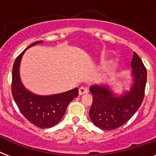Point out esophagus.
<instances>
[{"instance_id":"obj_1","label":"esophagus","mask_w":156,"mask_h":156,"mask_svg":"<svg viewBox=\"0 0 156 156\" xmlns=\"http://www.w3.org/2000/svg\"><path fill=\"white\" fill-rule=\"evenodd\" d=\"M88 90L87 89L86 87H81L80 88H79V95H84V94H86V93H87Z\"/></svg>"}]
</instances>
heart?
Instances as JSON below:
<instances>
[{"mask_svg":"<svg viewBox=\"0 0 156 156\" xmlns=\"http://www.w3.org/2000/svg\"><path fill=\"white\" fill-rule=\"evenodd\" d=\"M115 67H116V66H115V65H113L112 66H111V68H110V70H111V71L113 70L114 69H115Z\"/></svg>","mask_w":156,"mask_h":156,"instance_id":"b5f03b06","label":"heart"}]
</instances>
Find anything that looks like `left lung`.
Returning <instances> with one entry per match:
<instances>
[{"mask_svg": "<svg viewBox=\"0 0 156 156\" xmlns=\"http://www.w3.org/2000/svg\"><path fill=\"white\" fill-rule=\"evenodd\" d=\"M133 85L130 90L117 96L106 85L90 87L93 102L89 116L101 129L112 130L123 126L138 111L143 103L147 83V69L138 55L133 52L131 61Z\"/></svg>", "mask_w": 156, "mask_h": 156, "instance_id": "left-lung-1", "label": "left lung"}]
</instances>
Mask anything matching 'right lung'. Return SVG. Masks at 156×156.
<instances>
[{
  "label": "right lung",
  "instance_id": "right-lung-1",
  "mask_svg": "<svg viewBox=\"0 0 156 156\" xmlns=\"http://www.w3.org/2000/svg\"><path fill=\"white\" fill-rule=\"evenodd\" d=\"M42 42L36 41L28 48ZM27 48L16 58L13 64L12 95L21 112L30 123L42 129L51 128L63 117L69 104L78 95V89L51 95H35L26 89L21 82L19 67L23 55Z\"/></svg>",
  "mask_w": 156,
  "mask_h": 156
}]
</instances>
